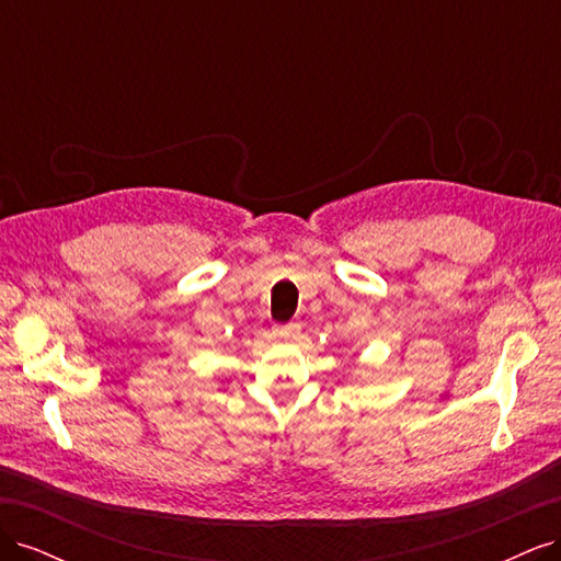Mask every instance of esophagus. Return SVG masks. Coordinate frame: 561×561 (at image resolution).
<instances>
[{"label":"esophagus","mask_w":561,"mask_h":561,"mask_svg":"<svg viewBox=\"0 0 561 561\" xmlns=\"http://www.w3.org/2000/svg\"><path fill=\"white\" fill-rule=\"evenodd\" d=\"M274 334L280 336V339H297L301 334V325H297V322H287V325H276Z\"/></svg>","instance_id":"1"}]
</instances>
